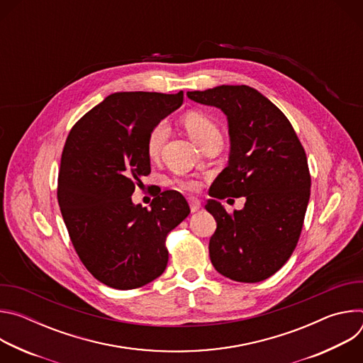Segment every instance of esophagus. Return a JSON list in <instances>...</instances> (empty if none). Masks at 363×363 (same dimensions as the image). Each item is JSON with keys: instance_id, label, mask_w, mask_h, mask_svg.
I'll return each instance as SVG.
<instances>
[{"instance_id": "obj_1", "label": "esophagus", "mask_w": 363, "mask_h": 363, "mask_svg": "<svg viewBox=\"0 0 363 363\" xmlns=\"http://www.w3.org/2000/svg\"><path fill=\"white\" fill-rule=\"evenodd\" d=\"M188 202H189V208H191L192 213H195V211H198L201 208V201L198 198L191 196V198H188Z\"/></svg>"}]
</instances>
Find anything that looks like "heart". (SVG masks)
<instances>
[{
    "instance_id": "b5f03b06",
    "label": "heart",
    "mask_w": 363,
    "mask_h": 363,
    "mask_svg": "<svg viewBox=\"0 0 363 363\" xmlns=\"http://www.w3.org/2000/svg\"><path fill=\"white\" fill-rule=\"evenodd\" d=\"M184 126L198 146H201L203 142L210 140L213 138H221L218 126L210 118H206L205 115L198 112H191L185 115ZM168 136H169V125L165 121L158 122L150 129L146 139V150L150 158L158 157L165 142L168 140ZM178 185L179 188L188 189V191H194L198 188L196 181H178Z\"/></svg>"
}]
</instances>
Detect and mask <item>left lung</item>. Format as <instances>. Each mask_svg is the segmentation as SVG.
I'll use <instances>...</instances> for the list:
<instances>
[{"label":"left lung","instance_id":"obj_1","mask_svg":"<svg viewBox=\"0 0 363 363\" xmlns=\"http://www.w3.org/2000/svg\"><path fill=\"white\" fill-rule=\"evenodd\" d=\"M186 96L227 116L230 158L205 210L217 221L210 238L216 270L235 281L257 283L279 272L294 251L310 198L304 149L284 113L264 94L223 84ZM245 196L228 215L218 199Z\"/></svg>","mask_w":363,"mask_h":363}]
</instances>
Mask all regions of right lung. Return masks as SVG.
<instances>
[{"label":"right lung","instance_id":"add662e5","mask_svg":"<svg viewBox=\"0 0 363 363\" xmlns=\"http://www.w3.org/2000/svg\"><path fill=\"white\" fill-rule=\"evenodd\" d=\"M182 101L184 91L112 93L67 136L57 186L62 216L82 263L109 287L130 290L160 277L168 264L165 238L189 214L177 191L153 198L150 210L132 201L150 172V129Z\"/></svg>","mask_w":363,"mask_h":363}]
</instances>
